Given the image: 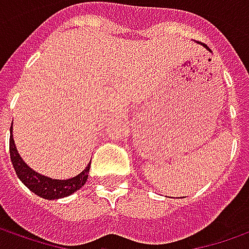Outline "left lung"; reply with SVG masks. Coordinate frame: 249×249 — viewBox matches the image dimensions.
Segmentation results:
<instances>
[{"label":"left lung","mask_w":249,"mask_h":249,"mask_svg":"<svg viewBox=\"0 0 249 249\" xmlns=\"http://www.w3.org/2000/svg\"><path fill=\"white\" fill-rule=\"evenodd\" d=\"M206 49H207V47H206ZM207 50H209V49H207Z\"/></svg>","instance_id":"obj_1"}]
</instances>
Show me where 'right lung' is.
Instances as JSON below:
<instances>
[{
    "instance_id": "add662e5",
    "label": "right lung",
    "mask_w": 249,
    "mask_h": 249,
    "mask_svg": "<svg viewBox=\"0 0 249 249\" xmlns=\"http://www.w3.org/2000/svg\"><path fill=\"white\" fill-rule=\"evenodd\" d=\"M9 152L10 160H12V164H13V168L16 171L18 179L21 180L32 193H35L37 196L44 198V199L51 200L69 196L71 194H74L77 190H80L88 180L90 164H88V167L85 168L81 174H78L74 178L68 180L51 179V178L37 174L34 169H31L24 162L23 159L20 157V154H18L16 149V145H15V141H13V135H10Z\"/></svg>"
}]
</instances>
